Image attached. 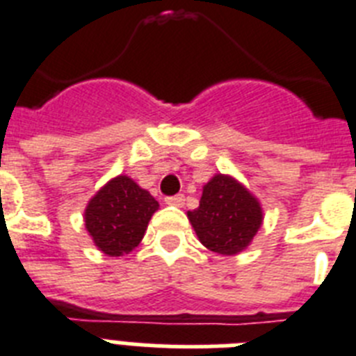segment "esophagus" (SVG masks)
Returning a JSON list of instances; mask_svg holds the SVG:
<instances>
[{"label":"esophagus","instance_id":"esophagus-1","mask_svg":"<svg viewBox=\"0 0 356 356\" xmlns=\"http://www.w3.org/2000/svg\"><path fill=\"white\" fill-rule=\"evenodd\" d=\"M164 202H166L168 206H177V208H181V206L184 204V195L166 197V199H164Z\"/></svg>","mask_w":356,"mask_h":356}]
</instances>
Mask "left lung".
<instances>
[{
	"mask_svg": "<svg viewBox=\"0 0 356 356\" xmlns=\"http://www.w3.org/2000/svg\"><path fill=\"white\" fill-rule=\"evenodd\" d=\"M188 219L202 246L219 255H237L261 228L262 208L237 179L217 173L204 184L199 208L188 211Z\"/></svg>",
	"mask_w": 356,
	"mask_h": 356,
	"instance_id": "8db88e82",
	"label": "left lung"
}]
</instances>
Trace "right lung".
<instances>
[{
    "label": "right lung",
    "mask_w": 356,
    "mask_h": 356,
    "mask_svg": "<svg viewBox=\"0 0 356 356\" xmlns=\"http://www.w3.org/2000/svg\"><path fill=\"white\" fill-rule=\"evenodd\" d=\"M157 208L150 192L128 175H118L88 201L85 228L101 252L121 257L141 243Z\"/></svg>",
    "instance_id": "1"
}]
</instances>
